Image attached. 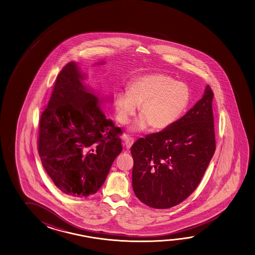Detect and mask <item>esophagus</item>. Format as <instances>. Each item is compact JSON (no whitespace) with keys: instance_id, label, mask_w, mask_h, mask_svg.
Instances as JSON below:
<instances>
[{"instance_id":"esophagus-1","label":"esophagus","mask_w":255,"mask_h":255,"mask_svg":"<svg viewBox=\"0 0 255 255\" xmlns=\"http://www.w3.org/2000/svg\"><path fill=\"white\" fill-rule=\"evenodd\" d=\"M122 138L124 140V144H125V146L127 147V149H129L130 147L132 146V144H134V138L129 137V136L127 135V134H124Z\"/></svg>"}]
</instances>
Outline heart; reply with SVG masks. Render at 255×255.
I'll return each mask as SVG.
<instances>
[{"mask_svg": "<svg viewBox=\"0 0 255 255\" xmlns=\"http://www.w3.org/2000/svg\"><path fill=\"white\" fill-rule=\"evenodd\" d=\"M190 101L188 86L163 74H146L133 80L128 93L121 92L115 99L117 120L123 125L134 116L136 106L141 115L134 128L165 129L181 116Z\"/></svg>", "mask_w": 255, "mask_h": 255, "instance_id": "heart-1", "label": "heart"}]
</instances>
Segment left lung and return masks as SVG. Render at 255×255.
Masks as SVG:
<instances>
[{"label":"left lung","mask_w":255,"mask_h":255,"mask_svg":"<svg viewBox=\"0 0 255 255\" xmlns=\"http://www.w3.org/2000/svg\"><path fill=\"white\" fill-rule=\"evenodd\" d=\"M213 97L208 85L202 99L184 116L133 144L132 184L140 201L169 209L196 190L216 150Z\"/></svg>","instance_id":"obj_1"}]
</instances>
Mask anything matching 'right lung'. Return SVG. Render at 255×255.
<instances>
[{"mask_svg": "<svg viewBox=\"0 0 255 255\" xmlns=\"http://www.w3.org/2000/svg\"><path fill=\"white\" fill-rule=\"evenodd\" d=\"M83 79L74 62L61 70L40 116L37 138L47 174L59 190L74 197L96 193L122 151V130L107 120L102 102Z\"/></svg>", "mask_w": 255, "mask_h": 255, "instance_id": "1", "label": "right lung"}]
</instances>
